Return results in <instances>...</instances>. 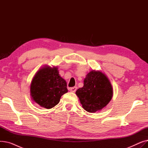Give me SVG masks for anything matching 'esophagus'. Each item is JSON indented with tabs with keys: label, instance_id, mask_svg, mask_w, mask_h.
<instances>
[{
	"label": "esophagus",
	"instance_id": "34e87169",
	"mask_svg": "<svg viewBox=\"0 0 148 148\" xmlns=\"http://www.w3.org/2000/svg\"><path fill=\"white\" fill-rule=\"evenodd\" d=\"M77 90V87H73L69 89V91L71 92H75Z\"/></svg>",
	"mask_w": 148,
	"mask_h": 148
}]
</instances>
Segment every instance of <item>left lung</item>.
<instances>
[{
  "label": "left lung",
  "instance_id": "1",
  "mask_svg": "<svg viewBox=\"0 0 148 148\" xmlns=\"http://www.w3.org/2000/svg\"><path fill=\"white\" fill-rule=\"evenodd\" d=\"M84 109L89 113L101 110L111 101L113 89L107 76L100 71L92 70L84 79L83 88L75 92Z\"/></svg>",
  "mask_w": 148,
  "mask_h": 148
}]
</instances>
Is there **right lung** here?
Instances as JSON below:
<instances>
[{
	"label": "right lung",
	"instance_id": "add662e5",
	"mask_svg": "<svg viewBox=\"0 0 148 148\" xmlns=\"http://www.w3.org/2000/svg\"><path fill=\"white\" fill-rule=\"evenodd\" d=\"M66 81L59 74L57 66L45 65L36 73L30 86L34 102L49 109L56 106L61 97L68 92Z\"/></svg>",
	"mask_w": 148,
	"mask_h": 148
}]
</instances>
